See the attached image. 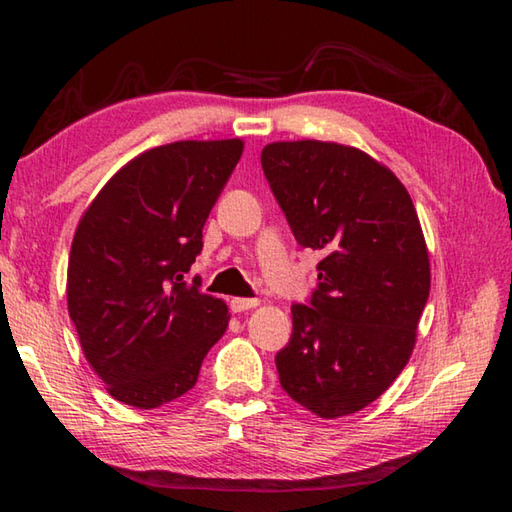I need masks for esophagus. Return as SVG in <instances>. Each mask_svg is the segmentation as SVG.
<instances>
[{"label": "esophagus", "mask_w": 512, "mask_h": 512, "mask_svg": "<svg viewBox=\"0 0 512 512\" xmlns=\"http://www.w3.org/2000/svg\"><path fill=\"white\" fill-rule=\"evenodd\" d=\"M257 305H259L257 298H232L230 300V307H232V311H235V314H241V311H248V309H253Z\"/></svg>", "instance_id": "1"}]
</instances>
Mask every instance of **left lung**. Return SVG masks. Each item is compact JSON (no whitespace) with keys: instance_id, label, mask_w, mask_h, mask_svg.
Returning a JSON list of instances; mask_svg holds the SVG:
<instances>
[{"instance_id":"obj_1","label":"left lung","mask_w":512,"mask_h":512,"mask_svg":"<svg viewBox=\"0 0 512 512\" xmlns=\"http://www.w3.org/2000/svg\"><path fill=\"white\" fill-rule=\"evenodd\" d=\"M262 169L298 244L323 253L309 305L291 307L280 384L318 418L357 413L409 363L429 298L413 201L391 169L336 142L266 144Z\"/></svg>"}]
</instances>
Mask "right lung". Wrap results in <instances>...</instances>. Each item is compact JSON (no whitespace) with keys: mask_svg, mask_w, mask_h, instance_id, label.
<instances>
[{"mask_svg":"<svg viewBox=\"0 0 512 512\" xmlns=\"http://www.w3.org/2000/svg\"><path fill=\"white\" fill-rule=\"evenodd\" d=\"M244 153L241 140L155 146L124 164L83 212L67 266V309L115 400L158 409L194 388L228 307L185 273Z\"/></svg>","mask_w":512,"mask_h":512,"instance_id":"1","label":"right lung"}]
</instances>
